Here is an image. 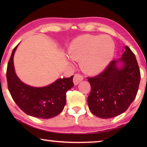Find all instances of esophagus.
<instances>
[{
    "instance_id": "esophagus-1",
    "label": "esophagus",
    "mask_w": 147,
    "mask_h": 147,
    "mask_svg": "<svg viewBox=\"0 0 147 147\" xmlns=\"http://www.w3.org/2000/svg\"><path fill=\"white\" fill-rule=\"evenodd\" d=\"M84 78L83 76L80 74H75L74 75V78H73V82L74 85H77L82 80H83Z\"/></svg>"
}]
</instances>
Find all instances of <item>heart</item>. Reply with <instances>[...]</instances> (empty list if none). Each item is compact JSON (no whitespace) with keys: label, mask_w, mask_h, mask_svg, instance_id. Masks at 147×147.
I'll return each mask as SVG.
<instances>
[{"label":"heart","mask_w":147,"mask_h":147,"mask_svg":"<svg viewBox=\"0 0 147 147\" xmlns=\"http://www.w3.org/2000/svg\"><path fill=\"white\" fill-rule=\"evenodd\" d=\"M115 45L108 36H84L74 39L68 49L69 58L80 61L84 73L98 74L112 59Z\"/></svg>","instance_id":"obj_1"}]
</instances>
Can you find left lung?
I'll list each match as a JSON object with an SVG mask.
<instances>
[{
    "instance_id": "8db88e82",
    "label": "left lung",
    "mask_w": 147,
    "mask_h": 147,
    "mask_svg": "<svg viewBox=\"0 0 147 147\" xmlns=\"http://www.w3.org/2000/svg\"><path fill=\"white\" fill-rule=\"evenodd\" d=\"M122 58L111 61L103 72L88 77L91 92L88 98L92 113L102 119L114 117L124 113L135 99L141 74L135 54L128 46ZM123 67L119 68L117 62Z\"/></svg>"
}]
</instances>
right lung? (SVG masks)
I'll return each instance as SVG.
<instances>
[{"label":"right lung","instance_id":"1","mask_svg":"<svg viewBox=\"0 0 147 147\" xmlns=\"http://www.w3.org/2000/svg\"><path fill=\"white\" fill-rule=\"evenodd\" d=\"M13 49L8 63L6 78L8 90L15 102L27 115L39 119H51L59 115L66 104V93L74 86L73 76L58 79L51 85L35 88L20 80L15 72Z\"/></svg>","mask_w":147,"mask_h":147}]
</instances>
